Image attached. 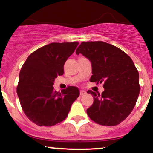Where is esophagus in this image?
<instances>
[{"mask_svg":"<svg viewBox=\"0 0 153 153\" xmlns=\"http://www.w3.org/2000/svg\"><path fill=\"white\" fill-rule=\"evenodd\" d=\"M85 94V91L84 90H80V96H83Z\"/></svg>","mask_w":153,"mask_h":153,"instance_id":"34e87169","label":"esophagus"}]
</instances>
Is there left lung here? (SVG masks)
Returning a JSON list of instances; mask_svg holds the SVG:
<instances>
[{"label":"left lung","instance_id":"left-lung-1","mask_svg":"<svg viewBox=\"0 0 153 153\" xmlns=\"http://www.w3.org/2000/svg\"><path fill=\"white\" fill-rule=\"evenodd\" d=\"M91 62L90 81L104 83L105 91L96 94L86 112L95 123L106 126L118 125L133 110L140 91L139 72L130 56L117 47L103 41L82 42L76 50Z\"/></svg>","mask_w":153,"mask_h":153}]
</instances>
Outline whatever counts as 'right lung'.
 I'll return each mask as SVG.
<instances>
[{
  "label": "right lung",
  "mask_w": 153,
  "mask_h": 153,
  "mask_svg": "<svg viewBox=\"0 0 153 153\" xmlns=\"http://www.w3.org/2000/svg\"><path fill=\"white\" fill-rule=\"evenodd\" d=\"M78 43H49L33 52L22 67L16 92L25 114L36 125L51 126L63 121L79 97L75 86H68L61 92L53 86Z\"/></svg>",
  "instance_id": "obj_1"
}]
</instances>
